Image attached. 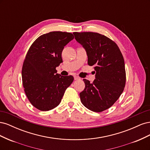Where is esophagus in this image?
<instances>
[{
	"label": "esophagus",
	"mask_w": 150,
	"mask_h": 150,
	"mask_svg": "<svg viewBox=\"0 0 150 150\" xmlns=\"http://www.w3.org/2000/svg\"><path fill=\"white\" fill-rule=\"evenodd\" d=\"M74 79H75V80H79V79H80V78H79V77L77 76H75L74 77Z\"/></svg>",
	"instance_id": "esophagus-1"
}]
</instances>
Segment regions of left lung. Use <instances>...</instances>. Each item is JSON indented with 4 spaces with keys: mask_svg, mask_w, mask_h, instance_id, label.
Returning <instances> with one entry per match:
<instances>
[{
    "mask_svg": "<svg viewBox=\"0 0 150 150\" xmlns=\"http://www.w3.org/2000/svg\"><path fill=\"white\" fill-rule=\"evenodd\" d=\"M73 34L86 49L88 65L93 66L96 71L93 83L83 79L85 88L79 94L81 101L91 111H103L114 104L124 90L126 71L123 56L117 45L105 35L92 32Z\"/></svg>",
    "mask_w": 150,
    "mask_h": 150,
    "instance_id": "left-lung-1",
    "label": "left lung"
}]
</instances>
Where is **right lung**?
<instances>
[{"label":"right lung","instance_id":"right-lung-1","mask_svg":"<svg viewBox=\"0 0 150 150\" xmlns=\"http://www.w3.org/2000/svg\"><path fill=\"white\" fill-rule=\"evenodd\" d=\"M74 38L70 33L50 32L39 36L28 50L22 69V84L29 101L39 110L57 106L73 82V76H62L56 68L62 62L63 49Z\"/></svg>","mask_w":150,"mask_h":150}]
</instances>
